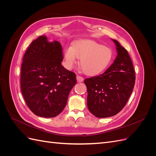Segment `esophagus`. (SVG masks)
I'll return each mask as SVG.
<instances>
[{
  "mask_svg": "<svg viewBox=\"0 0 156 156\" xmlns=\"http://www.w3.org/2000/svg\"><path fill=\"white\" fill-rule=\"evenodd\" d=\"M77 81L78 83H81L84 81V79L83 77L79 76V75H77Z\"/></svg>",
  "mask_w": 156,
  "mask_h": 156,
  "instance_id": "34e87169",
  "label": "esophagus"
}]
</instances>
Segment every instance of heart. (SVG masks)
I'll return each instance as SVG.
<instances>
[{
    "instance_id": "obj_1",
    "label": "heart",
    "mask_w": 156,
    "mask_h": 156,
    "mask_svg": "<svg viewBox=\"0 0 156 156\" xmlns=\"http://www.w3.org/2000/svg\"><path fill=\"white\" fill-rule=\"evenodd\" d=\"M112 56L111 48L90 40L75 41L64 50L66 67L72 69L80 58V65L88 75H95L104 71L111 62Z\"/></svg>"
}]
</instances>
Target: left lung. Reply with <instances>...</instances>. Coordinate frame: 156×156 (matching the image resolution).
I'll return each mask as SVG.
<instances>
[{
	"label": "left lung",
	"instance_id": "1",
	"mask_svg": "<svg viewBox=\"0 0 156 156\" xmlns=\"http://www.w3.org/2000/svg\"><path fill=\"white\" fill-rule=\"evenodd\" d=\"M112 40L117 51L114 62L103 73L84 81L88 108L98 118L118 114L126 105L135 85V73L128 53L119 41Z\"/></svg>",
	"mask_w": 156,
	"mask_h": 156
}]
</instances>
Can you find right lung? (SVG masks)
Returning a JSON list of instances; mask_svg holds the SVG:
<instances>
[{"instance_id":"1","label":"right lung","mask_w":156,"mask_h":156,"mask_svg":"<svg viewBox=\"0 0 156 156\" xmlns=\"http://www.w3.org/2000/svg\"><path fill=\"white\" fill-rule=\"evenodd\" d=\"M62 46L45 36L33 40L23 58L21 90L27 106L36 115L53 118L66 105L76 84L75 73L64 68Z\"/></svg>"}]
</instances>
